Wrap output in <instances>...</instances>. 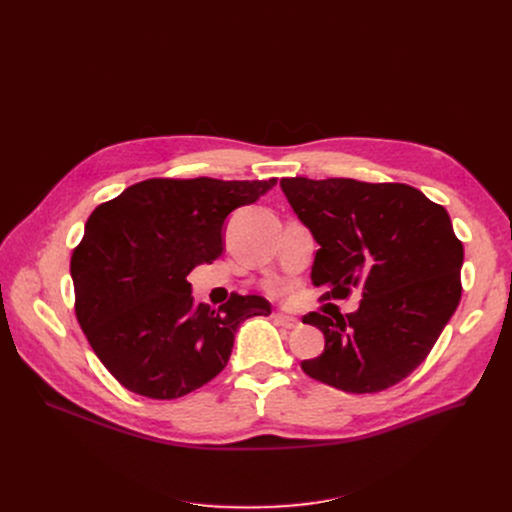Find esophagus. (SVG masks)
<instances>
[{
  "label": "esophagus",
  "mask_w": 512,
  "mask_h": 512,
  "mask_svg": "<svg viewBox=\"0 0 512 512\" xmlns=\"http://www.w3.org/2000/svg\"><path fill=\"white\" fill-rule=\"evenodd\" d=\"M274 319L278 321V324H280L282 328H286V330H294V328H299V326H301V321H299L297 317H292V315L276 313V315H274Z\"/></svg>",
  "instance_id": "obj_1"
}]
</instances>
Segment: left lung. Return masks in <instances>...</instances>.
Here are the masks:
<instances>
[{
  "mask_svg": "<svg viewBox=\"0 0 512 512\" xmlns=\"http://www.w3.org/2000/svg\"><path fill=\"white\" fill-rule=\"evenodd\" d=\"M282 191L319 245L311 267L321 299L363 301L346 317L309 313L324 353L301 363L309 378L351 394L382 392L432 351L461 301L463 242L448 211L417 188L353 178H282Z\"/></svg>",
  "mask_w": 512,
  "mask_h": 512,
  "instance_id": "1",
  "label": "left lung"
}]
</instances>
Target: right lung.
Here are the masks:
<instances>
[{
    "label": "right lung",
    "mask_w": 512,
    "mask_h": 512,
    "mask_svg": "<svg viewBox=\"0 0 512 512\" xmlns=\"http://www.w3.org/2000/svg\"><path fill=\"white\" fill-rule=\"evenodd\" d=\"M270 180L151 178L99 205L70 259L74 309L99 361L130 392L172 400L218 375L242 321L270 315L257 294L195 303L186 276L224 251V222Z\"/></svg>",
    "instance_id": "1"
}]
</instances>
